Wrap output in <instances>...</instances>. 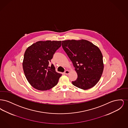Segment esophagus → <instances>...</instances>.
<instances>
[{
	"instance_id": "esophagus-1",
	"label": "esophagus",
	"mask_w": 128,
	"mask_h": 128,
	"mask_svg": "<svg viewBox=\"0 0 128 128\" xmlns=\"http://www.w3.org/2000/svg\"><path fill=\"white\" fill-rule=\"evenodd\" d=\"M64 73L65 74H66V75H68L69 73H70V71L69 70H66L65 72H64Z\"/></svg>"
}]
</instances>
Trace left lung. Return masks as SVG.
<instances>
[{
    "label": "left lung",
    "instance_id": "left-lung-1",
    "mask_svg": "<svg viewBox=\"0 0 128 128\" xmlns=\"http://www.w3.org/2000/svg\"><path fill=\"white\" fill-rule=\"evenodd\" d=\"M62 46L78 75L73 85L83 90L96 85L104 70L103 55L98 46L84 39L62 41Z\"/></svg>",
    "mask_w": 128,
    "mask_h": 128
}]
</instances>
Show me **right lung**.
Instances as JSON below:
<instances>
[{"instance_id":"1","label":"right lung","mask_w":128,"mask_h":128,"mask_svg":"<svg viewBox=\"0 0 128 128\" xmlns=\"http://www.w3.org/2000/svg\"><path fill=\"white\" fill-rule=\"evenodd\" d=\"M61 46V41H40L26 49L22 62L28 82L40 91L49 90L57 84L62 74L56 72L53 64L48 67L55 52Z\"/></svg>"}]
</instances>
